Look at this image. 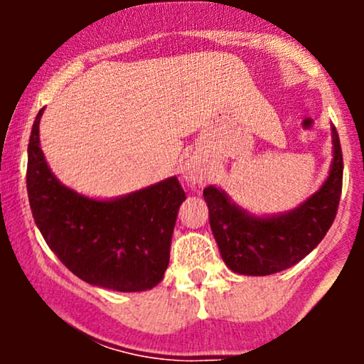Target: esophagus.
I'll return each instance as SVG.
<instances>
[{
    "instance_id": "1",
    "label": "esophagus",
    "mask_w": 364,
    "mask_h": 364,
    "mask_svg": "<svg viewBox=\"0 0 364 364\" xmlns=\"http://www.w3.org/2000/svg\"><path fill=\"white\" fill-rule=\"evenodd\" d=\"M186 178L190 179L191 183H198L202 179V171L196 164H188L186 168Z\"/></svg>"
}]
</instances>
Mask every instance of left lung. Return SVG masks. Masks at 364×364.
I'll use <instances>...</instances> for the list:
<instances>
[{"mask_svg":"<svg viewBox=\"0 0 364 364\" xmlns=\"http://www.w3.org/2000/svg\"><path fill=\"white\" fill-rule=\"evenodd\" d=\"M333 162L323 186L296 210L279 217H253L237 208L223 190H203L208 220L225 265L243 275H270L303 260L323 240L339 208L342 149L332 128Z\"/></svg>","mask_w":364,"mask_h":364,"instance_id":"1","label":"left lung"}]
</instances>
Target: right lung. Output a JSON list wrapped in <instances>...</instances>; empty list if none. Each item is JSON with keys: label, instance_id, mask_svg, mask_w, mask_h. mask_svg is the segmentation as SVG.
Masks as SVG:
<instances>
[{"label": "right lung", "instance_id": "right-lung-1", "mask_svg": "<svg viewBox=\"0 0 364 364\" xmlns=\"http://www.w3.org/2000/svg\"><path fill=\"white\" fill-rule=\"evenodd\" d=\"M36 116L28 139L27 193L41 235L63 265L92 286L119 292L157 286L169 265L178 208L186 198L176 178L109 202L63 186L46 164Z\"/></svg>", "mask_w": 364, "mask_h": 364}]
</instances>
